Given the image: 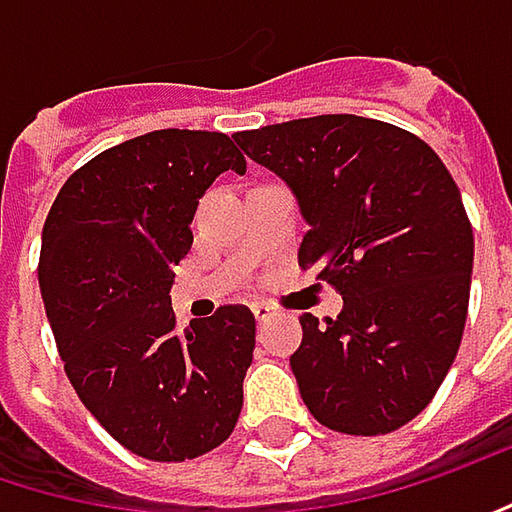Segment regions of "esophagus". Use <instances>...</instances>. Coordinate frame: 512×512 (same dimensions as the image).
Wrapping results in <instances>:
<instances>
[{
    "label": "esophagus",
    "instance_id": "obj_1",
    "mask_svg": "<svg viewBox=\"0 0 512 512\" xmlns=\"http://www.w3.org/2000/svg\"><path fill=\"white\" fill-rule=\"evenodd\" d=\"M250 311H253V317L262 323V320H271V317H274L276 306H271V303H253V306H250Z\"/></svg>",
    "mask_w": 512,
    "mask_h": 512
}]
</instances>
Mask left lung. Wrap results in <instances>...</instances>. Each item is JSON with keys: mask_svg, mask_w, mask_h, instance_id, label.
<instances>
[{"mask_svg": "<svg viewBox=\"0 0 512 512\" xmlns=\"http://www.w3.org/2000/svg\"><path fill=\"white\" fill-rule=\"evenodd\" d=\"M294 192L300 265L344 297L303 314L291 370L311 417L376 437L411 422L455 361L475 241L449 168L408 130L364 116L294 119L233 136Z\"/></svg>", "mask_w": 512, "mask_h": 512, "instance_id": "1", "label": "left lung"}]
</instances>
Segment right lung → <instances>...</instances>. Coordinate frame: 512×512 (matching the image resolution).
<instances>
[{"label":"right lung","mask_w":512,"mask_h":512,"mask_svg":"<svg viewBox=\"0 0 512 512\" xmlns=\"http://www.w3.org/2000/svg\"><path fill=\"white\" fill-rule=\"evenodd\" d=\"M244 168L227 133L151 130L81 165L49 209L37 274L66 376L133 455L192 460L236 428L256 320L221 306L180 332L171 285L198 201Z\"/></svg>","instance_id":"obj_1"}]
</instances>
